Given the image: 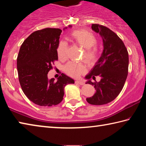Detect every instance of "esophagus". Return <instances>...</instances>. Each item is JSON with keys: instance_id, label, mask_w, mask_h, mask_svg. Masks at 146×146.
I'll list each match as a JSON object with an SVG mask.
<instances>
[{"instance_id": "obj_1", "label": "esophagus", "mask_w": 146, "mask_h": 146, "mask_svg": "<svg viewBox=\"0 0 146 146\" xmlns=\"http://www.w3.org/2000/svg\"><path fill=\"white\" fill-rule=\"evenodd\" d=\"M75 84H80V85H84V82H82V81L76 80L75 81Z\"/></svg>"}]
</instances>
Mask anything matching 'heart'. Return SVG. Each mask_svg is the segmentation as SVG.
I'll return each mask as SVG.
<instances>
[{"label": "heart", "instance_id": "b5f03b06", "mask_svg": "<svg viewBox=\"0 0 146 146\" xmlns=\"http://www.w3.org/2000/svg\"><path fill=\"white\" fill-rule=\"evenodd\" d=\"M70 37L73 42L85 49L84 52V57L87 62L93 64L97 60L98 50L95 46L97 43V40L93 33L84 29H80L71 32ZM67 50V42L65 41H61L57 48V54L59 58H66ZM64 70L68 75L72 77L77 78L85 72L86 66L82 63L70 62L65 66Z\"/></svg>", "mask_w": 146, "mask_h": 146}]
</instances>
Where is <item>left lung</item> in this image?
<instances>
[{
  "instance_id": "8db88e82",
  "label": "left lung",
  "mask_w": 146,
  "mask_h": 146,
  "mask_svg": "<svg viewBox=\"0 0 146 146\" xmlns=\"http://www.w3.org/2000/svg\"><path fill=\"white\" fill-rule=\"evenodd\" d=\"M91 28L102 38L104 49L100 57L85 78L86 84L94 86L96 92L86 98L92 105H104L117 98L124 86L128 73L129 55L122 40L110 29L93 24ZM95 76L101 78L98 83L91 82Z\"/></svg>"
}]
</instances>
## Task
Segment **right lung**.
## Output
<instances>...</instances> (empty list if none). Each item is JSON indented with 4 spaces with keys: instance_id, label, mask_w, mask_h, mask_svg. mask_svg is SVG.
I'll return each instance as SVG.
<instances>
[{
    "instance_id": "obj_1",
    "label": "right lung",
    "mask_w": 146,
    "mask_h": 146,
    "mask_svg": "<svg viewBox=\"0 0 146 146\" xmlns=\"http://www.w3.org/2000/svg\"><path fill=\"white\" fill-rule=\"evenodd\" d=\"M61 33V29L56 28L36 31L20 48L17 60L20 84L28 99L38 106L58 104L63 100L65 86L75 83L73 78L64 73L56 82L54 78H48L51 65L58 60L57 48Z\"/></svg>"
}]
</instances>
